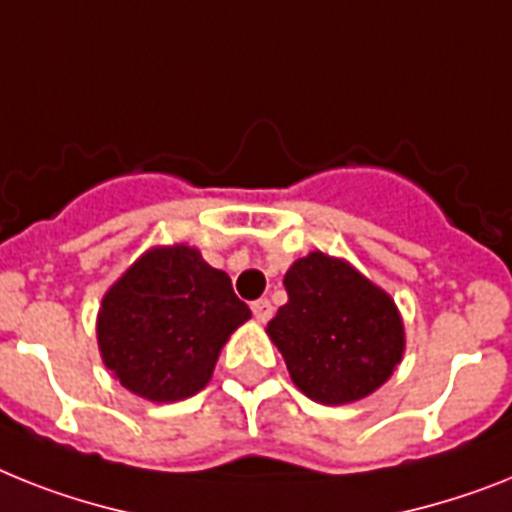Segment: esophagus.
I'll return each mask as SVG.
<instances>
[{"label":"esophagus","mask_w":512,"mask_h":512,"mask_svg":"<svg viewBox=\"0 0 512 512\" xmlns=\"http://www.w3.org/2000/svg\"><path fill=\"white\" fill-rule=\"evenodd\" d=\"M251 311H253V316L259 319V322H269V319H272V314H274L272 303L266 301V298H259V301H253L251 303Z\"/></svg>","instance_id":"1"}]
</instances>
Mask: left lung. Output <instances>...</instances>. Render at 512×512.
<instances>
[{"label":"left lung","instance_id":"left-lung-1","mask_svg":"<svg viewBox=\"0 0 512 512\" xmlns=\"http://www.w3.org/2000/svg\"><path fill=\"white\" fill-rule=\"evenodd\" d=\"M287 303L266 332L295 387L324 405L366 398L403 358V322L392 298L345 261L308 253L285 274Z\"/></svg>","mask_w":512,"mask_h":512}]
</instances>
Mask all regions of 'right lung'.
Segmentation results:
<instances>
[{
	"label": "right lung",
	"mask_w": 512,
	"mask_h": 512,
	"mask_svg": "<svg viewBox=\"0 0 512 512\" xmlns=\"http://www.w3.org/2000/svg\"><path fill=\"white\" fill-rule=\"evenodd\" d=\"M251 316L225 272L196 248H156L104 295L99 348L130 392L154 403L204 390L227 337Z\"/></svg>",
	"instance_id": "1"
}]
</instances>
